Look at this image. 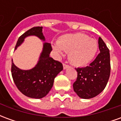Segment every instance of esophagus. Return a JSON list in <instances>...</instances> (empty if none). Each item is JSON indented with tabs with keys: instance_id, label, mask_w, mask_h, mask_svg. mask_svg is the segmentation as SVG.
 I'll list each match as a JSON object with an SVG mask.
<instances>
[{
	"instance_id": "obj_1",
	"label": "esophagus",
	"mask_w": 121,
	"mask_h": 121,
	"mask_svg": "<svg viewBox=\"0 0 121 121\" xmlns=\"http://www.w3.org/2000/svg\"><path fill=\"white\" fill-rule=\"evenodd\" d=\"M63 69H67L69 67V66L68 65L65 64V63H63Z\"/></svg>"
}]
</instances>
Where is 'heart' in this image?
I'll use <instances>...</instances> for the list:
<instances>
[{
    "instance_id": "heart-1",
    "label": "heart",
    "mask_w": 121,
    "mask_h": 121,
    "mask_svg": "<svg viewBox=\"0 0 121 121\" xmlns=\"http://www.w3.org/2000/svg\"><path fill=\"white\" fill-rule=\"evenodd\" d=\"M52 48L58 56H63L64 51L69 52L71 63L82 67L93 60L98 50V43L83 33L67 34L61 36Z\"/></svg>"
}]
</instances>
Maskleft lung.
Returning <instances> with one entry per match:
<instances>
[{
	"mask_svg": "<svg viewBox=\"0 0 121 121\" xmlns=\"http://www.w3.org/2000/svg\"><path fill=\"white\" fill-rule=\"evenodd\" d=\"M100 53L89 66L76 68L78 76L73 84L74 91L84 99L97 96L106 87L110 75V55L109 49L99 38Z\"/></svg>",
	"mask_w": 121,
	"mask_h": 121,
	"instance_id": "obj_1",
	"label": "left lung"
}]
</instances>
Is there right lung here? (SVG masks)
I'll use <instances>...</instances> for the list:
<instances>
[{
  "instance_id": "obj_1",
  "label": "right lung",
  "mask_w": 121,
  "mask_h": 121,
  "mask_svg": "<svg viewBox=\"0 0 121 121\" xmlns=\"http://www.w3.org/2000/svg\"><path fill=\"white\" fill-rule=\"evenodd\" d=\"M36 36L45 41L42 26L34 27L18 39L15 50L22 45L26 37ZM50 43H43V49L37 64L32 69L23 70L17 67L12 60V74L15 84L23 95L32 99H42L47 95L54 84L56 76L63 70V65L50 57Z\"/></svg>"
}]
</instances>
